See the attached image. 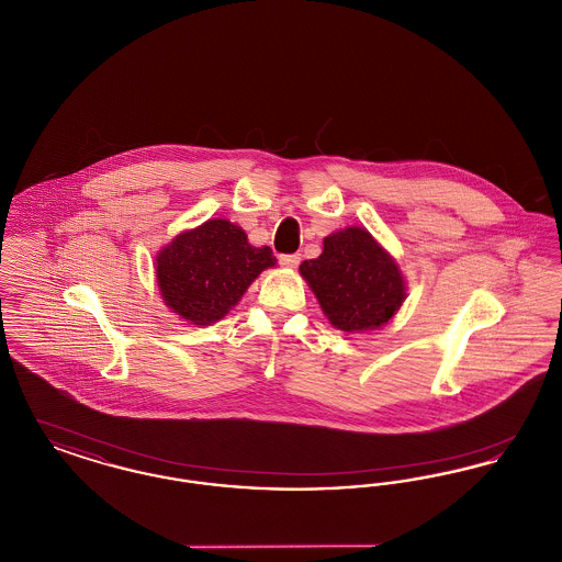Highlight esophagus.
<instances>
[{"label":"esophagus","instance_id":"obj_1","mask_svg":"<svg viewBox=\"0 0 562 562\" xmlns=\"http://www.w3.org/2000/svg\"><path fill=\"white\" fill-rule=\"evenodd\" d=\"M301 261L299 255H280V266L282 268H296Z\"/></svg>","mask_w":562,"mask_h":562}]
</instances>
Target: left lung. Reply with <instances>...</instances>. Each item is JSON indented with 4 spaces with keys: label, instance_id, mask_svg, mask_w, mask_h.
Here are the masks:
<instances>
[{
    "label": "left lung",
    "instance_id": "1",
    "mask_svg": "<svg viewBox=\"0 0 562 562\" xmlns=\"http://www.w3.org/2000/svg\"><path fill=\"white\" fill-rule=\"evenodd\" d=\"M330 324L346 333L373 330L401 310L406 286L398 263L362 227L324 238L318 259L301 263Z\"/></svg>",
    "mask_w": 562,
    "mask_h": 562
}]
</instances>
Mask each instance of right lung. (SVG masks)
Masks as SVG:
<instances>
[{
    "mask_svg": "<svg viewBox=\"0 0 562 562\" xmlns=\"http://www.w3.org/2000/svg\"><path fill=\"white\" fill-rule=\"evenodd\" d=\"M269 246H250L244 229L227 218H211L179 234L156 259L164 303L191 324L221 321L252 280L273 268Z\"/></svg>",
    "mask_w": 562,
    "mask_h": 562,
    "instance_id": "add662e5",
    "label": "right lung"
}]
</instances>
